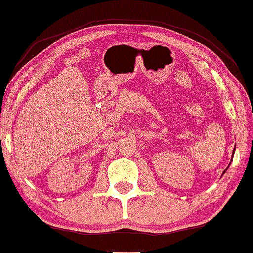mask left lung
Returning a JSON list of instances; mask_svg holds the SVG:
<instances>
[{
	"mask_svg": "<svg viewBox=\"0 0 253 253\" xmlns=\"http://www.w3.org/2000/svg\"><path fill=\"white\" fill-rule=\"evenodd\" d=\"M234 153H235V150H234V152H232V156H234ZM232 159V158H231ZM231 163V162H230ZM225 170H227V169H225ZM225 170H224V172H223V173H225Z\"/></svg>",
	"mask_w": 253,
	"mask_h": 253,
	"instance_id": "8db88e82",
	"label": "left lung"
}]
</instances>
